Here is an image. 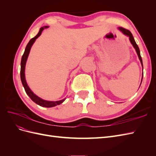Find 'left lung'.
<instances>
[{
	"label": "left lung",
	"mask_w": 156,
	"mask_h": 156,
	"mask_svg": "<svg viewBox=\"0 0 156 156\" xmlns=\"http://www.w3.org/2000/svg\"><path fill=\"white\" fill-rule=\"evenodd\" d=\"M119 30H120L123 34L127 36H129V41L131 42V44H132V45L133 46V48H135L136 52V54H137L138 55V57L140 61V63H141V65H142V67H143V60H142V58H141V56H140V50H139V48L138 45H136V42L134 40V37L133 36V35H132V34L131 33V32L128 30L127 29H124V28L122 27H119ZM143 77H142V79H141V83H142V81H143ZM141 84V83H140Z\"/></svg>",
	"instance_id": "1"
}]
</instances>
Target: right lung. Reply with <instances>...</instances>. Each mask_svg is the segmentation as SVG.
<instances>
[{
  "label": "right lung",
  "mask_w": 156,
  "mask_h": 156,
  "mask_svg": "<svg viewBox=\"0 0 156 156\" xmlns=\"http://www.w3.org/2000/svg\"><path fill=\"white\" fill-rule=\"evenodd\" d=\"M49 27V26H44L43 27L40 28V31L39 32L37 33V34L32 38L28 44L26 46V48L25 50L24 53H23V56H22V58H21V72H20V75H21V83L23 84V86L25 88V90L27 93V94L28 96L30 97V98L31 100L34 101V103H36V104L39 105L41 107H53L56 105H58L61 103H63L66 98L63 99V100H61L59 101H47L45 100H43V99L40 98V97H38L37 96H36V94L33 92L30 88H29V87L28 86L27 83L26 81V79H25V66H26V62H27V60L28 58V56H29V53H30V49L32 48V46L33 45V44L34 43L38 37L41 34L42 31H43L45 29H48Z\"/></svg>",
  "instance_id": "right-lung-1"
}]
</instances>
